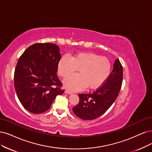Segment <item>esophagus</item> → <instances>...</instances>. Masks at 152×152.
Instances as JSON below:
<instances>
[{
    "instance_id": "34e87169",
    "label": "esophagus",
    "mask_w": 152,
    "mask_h": 152,
    "mask_svg": "<svg viewBox=\"0 0 152 152\" xmlns=\"http://www.w3.org/2000/svg\"><path fill=\"white\" fill-rule=\"evenodd\" d=\"M65 93H66V94H72L73 93H72V91H69V90H66V91H65Z\"/></svg>"
}]
</instances>
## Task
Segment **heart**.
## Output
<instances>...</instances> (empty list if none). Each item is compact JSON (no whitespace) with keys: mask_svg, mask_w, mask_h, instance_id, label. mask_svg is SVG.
Returning <instances> with one entry per match:
<instances>
[{"mask_svg":"<svg viewBox=\"0 0 152 152\" xmlns=\"http://www.w3.org/2000/svg\"><path fill=\"white\" fill-rule=\"evenodd\" d=\"M79 69V75L66 77L64 86L70 91L81 90L87 86L94 89L107 79L111 70V63L106 57L89 52L78 53L71 58L62 57L58 64L59 75L62 77L71 75Z\"/></svg>","mask_w":152,"mask_h":152,"instance_id":"b5f03b06","label":"heart"}]
</instances>
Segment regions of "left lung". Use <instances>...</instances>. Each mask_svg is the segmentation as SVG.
I'll use <instances>...</instances> for the list:
<instances>
[{
  "label": "left lung",
  "instance_id": "8db88e82",
  "mask_svg": "<svg viewBox=\"0 0 152 152\" xmlns=\"http://www.w3.org/2000/svg\"><path fill=\"white\" fill-rule=\"evenodd\" d=\"M123 81V67L118 59L103 85L93 93L79 94L78 104L72 108L74 113L84 120H92L103 115L118 95Z\"/></svg>",
  "mask_w": 152,
  "mask_h": 152
}]
</instances>
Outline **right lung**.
<instances>
[{
    "mask_svg": "<svg viewBox=\"0 0 152 152\" xmlns=\"http://www.w3.org/2000/svg\"><path fill=\"white\" fill-rule=\"evenodd\" d=\"M61 58L59 48L53 43L31 45L22 54L14 72V86L24 108L32 113L48 111L64 90L58 77Z\"/></svg>",
    "mask_w": 152,
    "mask_h": 152,
    "instance_id": "right-lung-1",
    "label": "right lung"
}]
</instances>
